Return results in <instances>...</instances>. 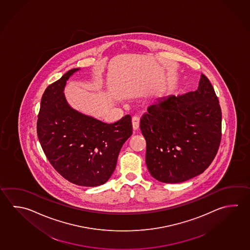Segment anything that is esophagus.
I'll return each instance as SVG.
<instances>
[{"label": "esophagus", "mask_w": 250, "mask_h": 250, "mask_svg": "<svg viewBox=\"0 0 250 250\" xmlns=\"http://www.w3.org/2000/svg\"><path fill=\"white\" fill-rule=\"evenodd\" d=\"M139 123H140V117L135 115L132 117V125L134 129H137L139 127Z\"/></svg>", "instance_id": "34e87169"}]
</instances>
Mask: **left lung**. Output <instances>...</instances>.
<instances>
[{
	"label": "left lung",
	"mask_w": 250,
	"mask_h": 250,
	"mask_svg": "<svg viewBox=\"0 0 250 250\" xmlns=\"http://www.w3.org/2000/svg\"><path fill=\"white\" fill-rule=\"evenodd\" d=\"M140 120L146 140V161L152 177L179 183L204 173L221 142L222 113L209 79L198 89L151 104Z\"/></svg>",
	"instance_id": "obj_1"
}]
</instances>
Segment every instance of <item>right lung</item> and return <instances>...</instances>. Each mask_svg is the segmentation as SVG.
Here are the masks:
<instances>
[{"label": "right lung", "instance_id": "add662e5", "mask_svg": "<svg viewBox=\"0 0 250 250\" xmlns=\"http://www.w3.org/2000/svg\"><path fill=\"white\" fill-rule=\"evenodd\" d=\"M78 69H70L45 89L37 134L48 161L62 177L78 186H100L114 173L120 150L131 136V116L108 124L71 108L64 87Z\"/></svg>", "mask_w": 250, "mask_h": 250}]
</instances>
